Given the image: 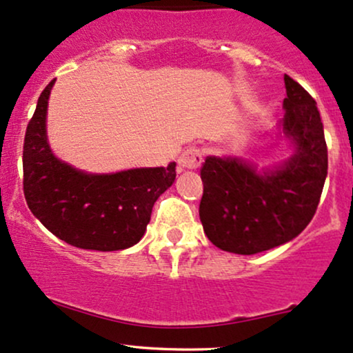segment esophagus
Returning <instances> with one entry per match:
<instances>
[{
	"instance_id": "esophagus-1",
	"label": "esophagus",
	"mask_w": 353,
	"mask_h": 353,
	"mask_svg": "<svg viewBox=\"0 0 353 353\" xmlns=\"http://www.w3.org/2000/svg\"><path fill=\"white\" fill-rule=\"evenodd\" d=\"M203 162V152L198 147H188L183 154L178 157L180 170H194Z\"/></svg>"
}]
</instances>
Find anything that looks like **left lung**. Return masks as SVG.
Wrapping results in <instances>:
<instances>
[{
    "instance_id": "1",
    "label": "left lung",
    "mask_w": 353,
    "mask_h": 353,
    "mask_svg": "<svg viewBox=\"0 0 353 353\" xmlns=\"http://www.w3.org/2000/svg\"><path fill=\"white\" fill-rule=\"evenodd\" d=\"M280 130L293 143L290 159L256 170L241 157H208L201 168L199 219L221 250L254 255L299 236L319 204L327 176V145L314 98L285 75Z\"/></svg>"
}]
</instances>
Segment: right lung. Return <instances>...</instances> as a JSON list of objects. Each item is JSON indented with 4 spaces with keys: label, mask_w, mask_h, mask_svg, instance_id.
<instances>
[{
    "label": "right lung",
    "mask_w": 353,
    "mask_h": 353,
    "mask_svg": "<svg viewBox=\"0 0 353 353\" xmlns=\"http://www.w3.org/2000/svg\"><path fill=\"white\" fill-rule=\"evenodd\" d=\"M52 80L39 97L24 137V196L30 212L78 249L112 252L136 245L152 208L175 181L176 163L86 173L57 159L47 141V106Z\"/></svg>",
    "instance_id": "obj_1"
}]
</instances>
